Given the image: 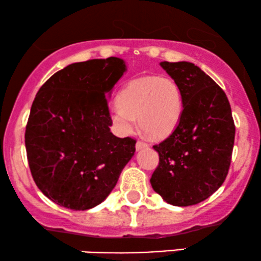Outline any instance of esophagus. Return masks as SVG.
<instances>
[{
	"label": "esophagus",
	"instance_id": "34e87169",
	"mask_svg": "<svg viewBox=\"0 0 261 261\" xmlns=\"http://www.w3.org/2000/svg\"><path fill=\"white\" fill-rule=\"evenodd\" d=\"M148 145L146 142H142V141H137L136 142V149L137 151H140V149H143V148H147Z\"/></svg>",
	"mask_w": 261,
	"mask_h": 261
}]
</instances>
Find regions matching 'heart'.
<instances>
[{"label": "heart", "instance_id": "obj_1", "mask_svg": "<svg viewBox=\"0 0 261 261\" xmlns=\"http://www.w3.org/2000/svg\"><path fill=\"white\" fill-rule=\"evenodd\" d=\"M184 109L182 92L170 77H141L122 88L110 108V119L119 134L133 131L136 121L155 139H163L174 131Z\"/></svg>", "mask_w": 261, "mask_h": 261}]
</instances>
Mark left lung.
<instances>
[{
  "label": "left lung",
  "mask_w": 261,
  "mask_h": 261,
  "mask_svg": "<svg viewBox=\"0 0 261 261\" xmlns=\"http://www.w3.org/2000/svg\"><path fill=\"white\" fill-rule=\"evenodd\" d=\"M178 82L184 109L172 135L153 148L160 164L151 185L166 202L191 206L210 197L228 174L236 127L221 87L191 62L163 61Z\"/></svg>",
  "instance_id": "8db88e82"
}]
</instances>
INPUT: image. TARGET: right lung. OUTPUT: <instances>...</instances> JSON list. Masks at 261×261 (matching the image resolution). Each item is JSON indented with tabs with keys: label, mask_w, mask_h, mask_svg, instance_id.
<instances>
[{
	"label": "right lung",
	"mask_w": 261,
	"mask_h": 261,
	"mask_svg": "<svg viewBox=\"0 0 261 261\" xmlns=\"http://www.w3.org/2000/svg\"><path fill=\"white\" fill-rule=\"evenodd\" d=\"M126 70L119 58L76 62L35 95L27 157L37 187L58 205L74 211L99 205L133 158L136 141L113 135L107 99Z\"/></svg>",
	"instance_id": "add662e5"
}]
</instances>
